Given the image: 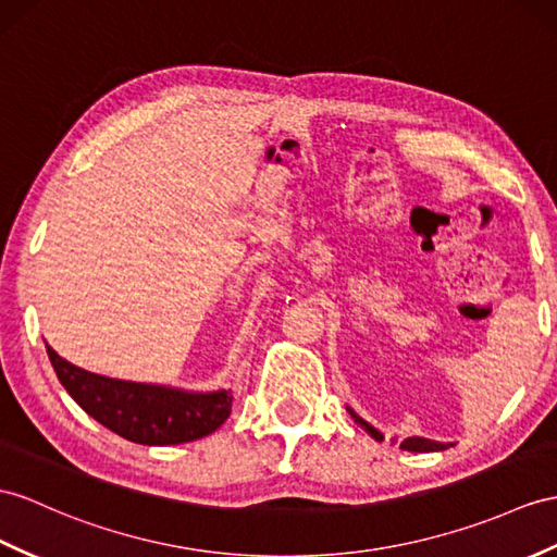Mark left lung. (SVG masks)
Returning <instances> with one entry per match:
<instances>
[{
    "label": "left lung",
    "instance_id": "1",
    "mask_svg": "<svg viewBox=\"0 0 557 557\" xmlns=\"http://www.w3.org/2000/svg\"><path fill=\"white\" fill-rule=\"evenodd\" d=\"M351 418H355L357 423H359L366 432H369L371 437H375L377 442H383V435H381V432H377L375 428H371L369 423H366V420H361V418H359V416H355V413H351ZM399 446H401L404 451H418V454H423V451H444V449H449L451 444L432 442V440H425V437H409V440H404Z\"/></svg>",
    "mask_w": 557,
    "mask_h": 557
}]
</instances>
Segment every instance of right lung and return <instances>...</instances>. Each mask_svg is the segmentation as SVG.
I'll use <instances>...</instances> for the list:
<instances>
[{"label":"right lung","mask_w":557,"mask_h":557,"mask_svg":"<svg viewBox=\"0 0 557 557\" xmlns=\"http://www.w3.org/2000/svg\"><path fill=\"white\" fill-rule=\"evenodd\" d=\"M61 385L83 409L115 435L146 446L184 444L220 428L232 416V389L210 395L125 383L77 369L47 345Z\"/></svg>","instance_id":"right-lung-1"}]
</instances>
